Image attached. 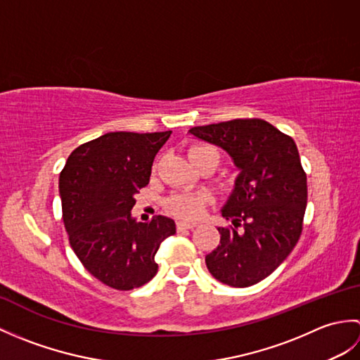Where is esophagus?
Segmentation results:
<instances>
[{"label":"esophagus","mask_w":360,"mask_h":360,"mask_svg":"<svg viewBox=\"0 0 360 360\" xmlns=\"http://www.w3.org/2000/svg\"><path fill=\"white\" fill-rule=\"evenodd\" d=\"M176 227H178V231H186V229H193V227H196V223H187V221H178V223H176Z\"/></svg>","instance_id":"esophagus-1"}]
</instances>
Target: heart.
Segmentation results:
<instances>
[{"instance_id":"b5f03b06","label":"heart","mask_w":360,"mask_h":360,"mask_svg":"<svg viewBox=\"0 0 360 360\" xmlns=\"http://www.w3.org/2000/svg\"><path fill=\"white\" fill-rule=\"evenodd\" d=\"M209 151L215 150L207 147V145H193L188 150V158L192 162H195ZM207 201L209 198L202 193H174L167 200V207L181 218H196L202 212Z\"/></svg>"}]
</instances>
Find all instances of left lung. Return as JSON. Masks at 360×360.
I'll return each mask as SVG.
<instances>
[{"instance_id": "left-lung-1", "label": "left lung", "mask_w": 360, "mask_h": 360, "mask_svg": "<svg viewBox=\"0 0 360 360\" xmlns=\"http://www.w3.org/2000/svg\"><path fill=\"white\" fill-rule=\"evenodd\" d=\"M190 134L217 145L240 174L218 227L215 250L205 257L209 272L233 288H248L271 275L300 238L308 186L292 137L262 119H235L193 127Z\"/></svg>"}]
</instances>
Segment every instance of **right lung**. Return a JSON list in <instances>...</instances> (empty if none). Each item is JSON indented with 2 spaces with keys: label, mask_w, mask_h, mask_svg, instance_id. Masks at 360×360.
Segmentation results:
<instances>
[{
  "label": "right lung",
  "mask_w": 360,
  "mask_h": 360,
  "mask_svg": "<svg viewBox=\"0 0 360 360\" xmlns=\"http://www.w3.org/2000/svg\"><path fill=\"white\" fill-rule=\"evenodd\" d=\"M172 131L106 133L75 148L60 173L65 229L85 269L103 285L131 290L158 272L155 255L176 232L172 218L131 217L134 193L150 182L151 165Z\"/></svg>",
  "instance_id": "right-lung-1"
}]
</instances>
